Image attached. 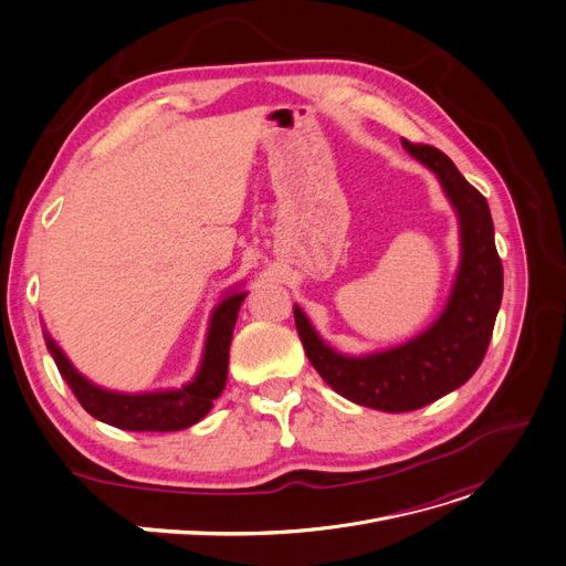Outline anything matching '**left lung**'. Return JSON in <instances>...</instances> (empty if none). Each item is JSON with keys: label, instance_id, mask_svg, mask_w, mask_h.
Listing matches in <instances>:
<instances>
[{"label": "left lung", "instance_id": "obj_1", "mask_svg": "<svg viewBox=\"0 0 566 566\" xmlns=\"http://www.w3.org/2000/svg\"><path fill=\"white\" fill-rule=\"evenodd\" d=\"M403 148L436 174L458 217L460 264L442 314L416 338L352 356L336 352L293 304L295 327L312 366L345 399L386 413L422 408L460 388L488 352L503 295V266L494 245L488 200L442 150L427 144Z\"/></svg>", "mask_w": 566, "mask_h": 566}]
</instances>
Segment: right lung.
Returning a JSON list of instances; mask_svg holds the SVG:
<instances>
[{
    "mask_svg": "<svg viewBox=\"0 0 566 566\" xmlns=\"http://www.w3.org/2000/svg\"><path fill=\"white\" fill-rule=\"evenodd\" d=\"M245 295V291L232 289L214 306L208 336H205L200 366L193 379L180 388L150 392L108 390L85 379L46 329L44 343L81 406L98 422H106L124 431H180L208 416L214 399L226 388L232 332Z\"/></svg>",
    "mask_w": 566,
    "mask_h": 566,
    "instance_id": "obj_1",
    "label": "right lung"
}]
</instances>
